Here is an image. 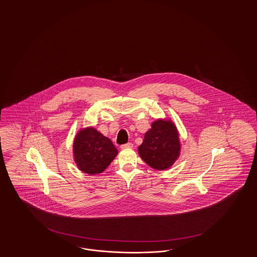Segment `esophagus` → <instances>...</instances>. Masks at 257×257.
Segmentation results:
<instances>
[{"label":"esophagus","mask_w":257,"mask_h":257,"mask_svg":"<svg viewBox=\"0 0 257 257\" xmlns=\"http://www.w3.org/2000/svg\"><path fill=\"white\" fill-rule=\"evenodd\" d=\"M121 148L124 149V148H132L133 147V144H131V143H128V144H125V145H122L121 146Z\"/></svg>","instance_id":"34e87169"}]
</instances>
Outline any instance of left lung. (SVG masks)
Wrapping results in <instances>:
<instances>
[{"mask_svg": "<svg viewBox=\"0 0 257 257\" xmlns=\"http://www.w3.org/2000/svg\"><path fill=\"white\" fill-rule=\"evenodd\" d=\"M181 150L179 133L170 119H157L145 134L138 148L140 157L154 170L170 169L178 159Z\"/></svg>", "mask_w": 257, "mask_h": 257, "instance_id": "1", "label": "left lung"}]
</instances>
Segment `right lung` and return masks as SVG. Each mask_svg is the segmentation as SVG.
Segmentation results:
<instances>
[{"mask_svg":"<svg viewBox=\"0 0 257 257\" xmlns=\"http://www.w3.org/2000/svg\"><path fill=\"white\" fill-rule=\"evenodd\" d=\"M117 153L110 139L93 127L81 129L75 136L74 161L80 171L89 175L105 171Z\"/></svg>","mask_w":257,"mask_h":257,"instance_id":"add662e5","label":"right lung"}]
</instances>
